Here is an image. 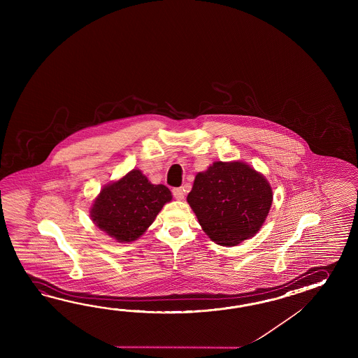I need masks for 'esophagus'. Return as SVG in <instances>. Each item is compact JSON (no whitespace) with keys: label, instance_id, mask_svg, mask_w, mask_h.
Returning a JSON list of instances; mask_svg holds the SVG:
<instances>
[{"label":"esophagus","instance_id":"esophagus-1","mask_svg":"<svg viewBox=\"0 0 358 358\" xmlns=\"http://www.w3.org/2000/svg\"><path fill=\"white\" fill-rule=\"evenodd\" d=\"M184 194H185L184 188H174V189H173V196H174L176 199H182Z\"/></svg>","mask_w":358,"mask_h":358}]
</instances>
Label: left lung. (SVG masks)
<instances>
[{
  "instance_id": "left-lung-1",
  "label": "left lung",
  "mask_w": 358,
  "mask_h": 358,
  "mask_svg": "<svg viewBox=\"0 0 358 358\" xmlns=\"http://www.w3.org/2000/svg\"><path fill=\"white\" fill-rule=\"evenodd\" d=\"M187 201L215 243L236 245L259 231L273 203V190L243 162H215L197 174Z\"/></svg>"
}]
</instances>
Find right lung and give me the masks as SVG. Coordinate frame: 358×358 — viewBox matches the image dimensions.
I'll list each match as a JSON object with an SVG mask.
<instances>
[{"mask_svg": "<svg viewBox=\"0 0 358 358\" xmlns=\"http://www.w3.org/2000/svg\"><path fill=\"white\" fill-rule=\"evenodd\" d=\"M171 199L165 185H155L139 170L101 190L92 207V220L119 242H131L152 224L162 206Z\"/></svg>", "mask_w": 358, "mask_h": 358, "instance_id": "right-lung-1", "label": "right lung"}]
</instances>
